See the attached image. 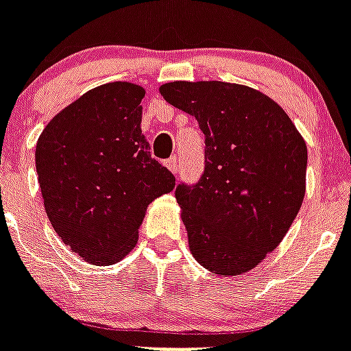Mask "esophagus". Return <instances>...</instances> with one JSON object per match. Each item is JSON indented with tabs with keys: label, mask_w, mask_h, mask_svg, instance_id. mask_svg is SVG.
<instances>
[{
	"label": "esophagus",
	"mask_w": 351,
	"mask_h": 351,
	"mask_svg": "<svg viewBox=\"0 0 351 351\" xmlns=\"http://www.w3.org/2000/svg\"><path fill=\"white\" fill-rule=\"evenodd\" d=\"M164 164H166V167L171 171V173H173V175H176V171H178V162H176L175 156H171V158H167V160L164 162Z\"/></svg>",
	"instance_id": "obj_1"
}]
</instances>
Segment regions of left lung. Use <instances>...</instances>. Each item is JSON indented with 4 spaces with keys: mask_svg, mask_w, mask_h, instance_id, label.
Segmentation results:
<instances>
[{
    "mask_svg": "<svg viewBox=\"0 0 351 351\" xmlns=\"http://www.w3.org/2000/svg\"><path fill=\"white\" fill-rule=\"evenodd\" d=\"M158 90L195 115L205 135L202 180L175 193L191 254L223 278L256 269L283 241L303 204V135L278 102L245 84L173 81Z\"/></svg>",
    "mask_w": 351,
    "mask_h": 351,
    "instance_id": "8db88e82",
    "label": "left lung"
}]
</instances>
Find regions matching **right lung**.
<instances>
[{
    "mask_svg": "<svg viewBox=\"0 0 351 351\" xmlns=\"http://www.w3.org/2000/svg\"><path fill=\"white\" fill-rule=\"evenodd\" d=\"M135 82H106L62 108L36 144L43 204L62 243L90 265H113L138 241L147 205L175 189L151 158Z\"/></svg>",
    "mask_w": 351,
    "mask_h": 351,
    "instance_id": "add662e5",
    "label": "right lung"
}]
</instances>
